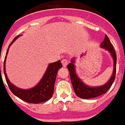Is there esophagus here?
<instances>
[{"instance_id": "obj_1", "label": "esophagus", "mask_w": 125, "mask_h": 125, "mask_svg": "<svg viewBox=\"0 0 125 125\" xmlns=\"http://www.w3.org/2000/svg\"><path fill=\"white\" fill-rule=\"evenodd\" d=\"M62 64V66H63L64 68H66L67 66V64H68V60L67 59H62L61 61Z\"/></svg>"}]
</instances>
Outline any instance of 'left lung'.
Here are the masks:
<instances>
[{
  "label": "left lung",
  "instance_id": "8db88e82",
  "mask_svg": "<svg viewBox=\"0 0 125 125\" xmlns=\"http://www.w3.org/2000/svg\"><path fill=\"white\" fill-rule=\"evenodd\" d=\"M101 47L104 49L107 50L110 52L113 59V72L111 77L109 80L104 85L99 87H89L81 80L78 77L76 73L75 65H74V59H72L71 60V63L67 66L69 72H70V78H71V83L73 85V89L76 95L80 98L85 99H91V98L97 97L98 96L106 93L107 90L111 87L112 84L114 82L116 77V54L113 47L107 35H105L104 41L101 43Z\"/></svg>",
  "mask_w": 125,
  "mask_h": 125
}]
</instances>
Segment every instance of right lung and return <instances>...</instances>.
Returning <instances> with one entry per match:
<instances>
[{
	"label": "right lung",
	"mask_w": 125,
	"mask_h": 125,
	"mask_svg": "<svg viewBox=\"0 0 125 125\" xmlns=\"http://www.w3.org/2000/svg\"><path fill=\"white\" fill-rule=\"evenodd\" d=\"M21 35H18L12 41L8 47L7 52L5 57L4 63V73L6 77V82L8 84V86L10 88V91L12 92V93L20 99H22L23 101L28 102V103H32V104H38V103L45 102L52 97L54 93V84H55L56 76H57L58 70L62 67V65L60 60L49 64L41 80L36 86L33 88L25 90V89H21V88L16 87L14 85L10 83L7 76L6 72V59L8 51H9V47Z\"/></svg>",
	"instance_id": "obj_1"
}]
</instances>
